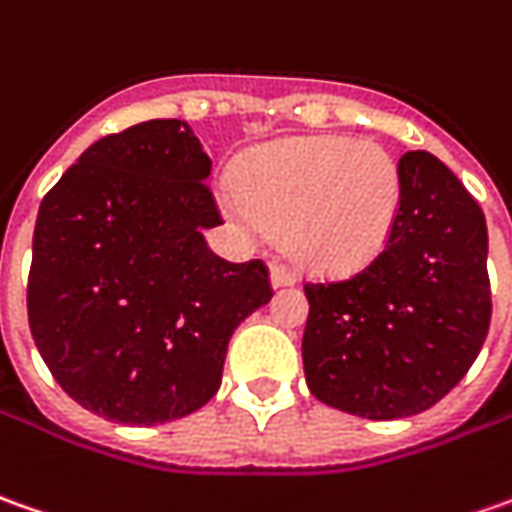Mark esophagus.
Here are the masks:
<instances>
[{"label": "esophagus", "instance_id": "1", "mask_svg": "<svg viewBox=\"0 0 512 512\" xmlns=\"http://www.w3.org/2000/svg\"><path fill=\"white\" fill-rule=\"evenodd\" d=\"M270 281H273V287H290V284H296V273L287 270L284 264H273L270 267Z\"/></svg>", "mask_w": 512, "mask_h": 512}]
</instances>
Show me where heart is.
<instances>
[{"instance_id":"1","label":"heart","mask_w":512,"mask_h":512,"mask_svg":"<svg viewBox=\"0 0 512 512\" xmlns=\"http://www.w3.org/2000/svg\"><path fill=\"white\" fill-rule=\"evenodd\" d=\"M242 194L225 211L250 233L276 231L298 262L352 270L386 248L400 214V166L372 140L293 137L253 154L239 174Z\"/></svg>"}]
</instances>
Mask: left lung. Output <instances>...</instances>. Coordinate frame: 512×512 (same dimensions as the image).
<instances>
[{
    "mask_svg": "<svg viewBox=\"0 0 512 512\" xmlns=\"http://www.w3.org/2000/svg\"><path fill=\"white\" fill-rule=\"evenodd\" d=\"M400 214L360 273L304 284L310 392L369 420L431 408L471 369L490 327L488 225L479 202L428 152L400 157Z\"/></svg>",
    "mask_w": 512,
    "mask_h": 512,
    "instance_id": "obj_1",
    "label": "left lung"
}]
</instances>
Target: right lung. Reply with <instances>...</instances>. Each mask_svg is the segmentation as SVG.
Instances as JSON below:
<instances>
[{
	"label": "right lung",
	"instance_id": "1",
	"mask_svg": "<svg viewBox=\"0 0 512 512\" xmlns=\"http://www.w3.org/2000/svg\"><path fill=\"white\" fill-rule=\"evenodd\" d=\"M211 157L185 120L101 137L41 200L27 318L78 406L123 425L202 408L228 341L273 290L262 259L233 264L202 231L222 225Z\"/></svg>",
	"mask_w": 512,
	"mask_h": 512
}]
</instances>
